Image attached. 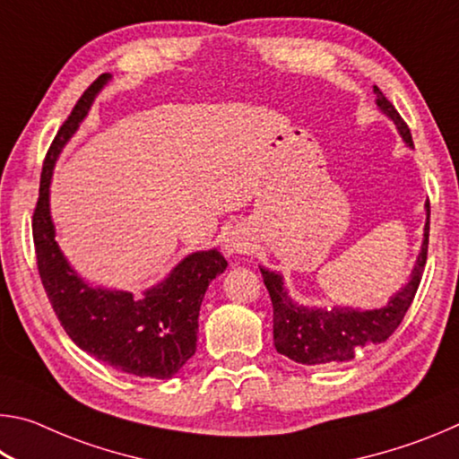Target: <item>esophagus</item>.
Returning <instances> with one entry per match:
<instances>
[{
	"mask_svg": "<svg viewBox=\"0 0 459 459\" xmlns=\"http://www.w3.org/2000/svg\"><path fill=\"white\" fill-rule=\"evenodd\" d=\"M248 245L245 243L243 238H240L238 232H230L229 238L224 240V251L229 255H240V253H247Z\"/></svg>",
	"mask_w": 459,
	"mask_h": 459,
	"instance_id": "esophagus-1",
	"label": "esophagus"
}]
</instances>
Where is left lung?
<instances>
[{"label":"left lung","mask_w":459,"mask_h":459,"mask_svg":"<svg viewBox=\"0 0 459 459\" xmlns=\"http://www.w3.org/2000/svg\"><path fill=\"white\" fill-rule=\"evenodd\" d=\"M375 92L380 111L394 121L405 143L413 147L411 131L397 108L378 87H375ZM427 245H429V204H427L421 253L417 257L415 269L411 271L409 283L401 287V291L394 293L385 307L367 309V312L352 307L316 309L298 306L283 290V277L261 267L263 281H265L271 304H273V342L277 352L299 364L314 367V364L352 360L362 348L388 340V336L399 328L415 298L417 287L421 283Z\"/></svg>","instance_id":"1"}]
</instances>
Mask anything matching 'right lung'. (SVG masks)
I'll use <instances>...</instances> for the list:
<instances>
[{"label":"right lung","mask_w":459,"mask_h":459,"mask_svg":"<svg viewBox=\"0 0 459 459\" xmlns=\"http://www.w3.org/2000/svg\"><path fill=\"white\" fill-rule=\"evenodd\" d=\"M108 79L100 74L82 92L46 153L32 216L38 273L60 325L81 351L127 375L166 380L196 352L202 298L208 283L227 269V259L216 248L192 253L168 279L134 298V293L84 283L54 238L48 204L52 168Z\"/></svg>","instance_id":"right-lung-1"}]
</instances>
